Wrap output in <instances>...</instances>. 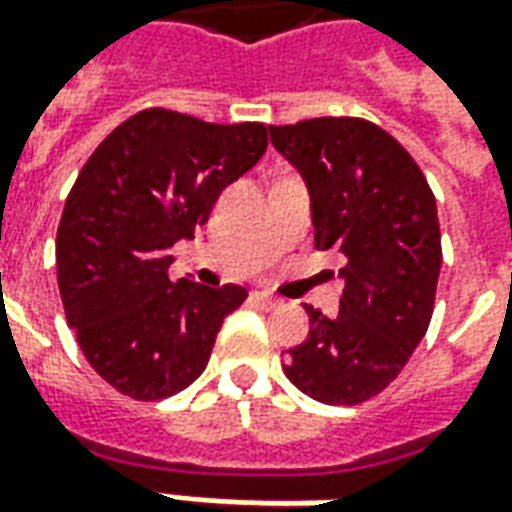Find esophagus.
Returning <instances> with one entry per match:
<instances>
[{
	"label": "esophagus",
	"instance_id": "34e87169",
	"mask_svg": "<svg viewBox=\"0 0 512 512\" xmlns=\"http://www.w3.org/2000/svg\"><path fill=\"white\" fill-rule=\"evenodd\" d=\"M252 301H255L260 310H274V307H279L277 296H271L266 290H252Z\"/></svg>",
	"mask_w": 512,
	"mask_h": 512
}]
</instances>
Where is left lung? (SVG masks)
<instances>
[{"instance_id": "1", "label": "left lung", "mask_w": 512, "mask_h": 512, "mask_svg": "<svg viewBox=\"0 0 512 512\" xmlns=\"http://www.w3.org/2000/svg\"><path fill=\"white\" fill-rule=\"evenodd\" d=\"M268 134L307 183L315 244L348 260L340 315L304 307L310 334L285 351V373L321 403L356 406L395 381L428 332L441 271L436 200L417 161L367 120L315 117Z\"/></svg>"}]
</instances>
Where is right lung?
Returning <instances> with one entry per match:
<instances>
[{"label":"right lung","instance_id":"obj_1","mask_svg":"<svg viewBox=\"0 0 512 512\" xmlns=\"http://www.w3.org/2000/svg\"><path fill=\"white\" fill-rule=\"evenodd\" d=\"M263 123L145 109L98 145L65 200L57 282L87 362L117 392L161 400L200 376L246 288L167 277L230 183L266 153Z\"/></svg>","mask_w":512,"mask_h":512}]
</instances>
